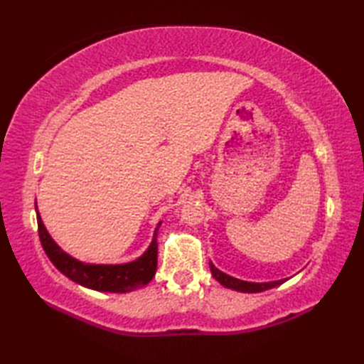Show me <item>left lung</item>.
<instances>
[{
  "instance_id": "1",
  "label": "left lung",
  "mask_w": 364,
  "mask_h": 364,
  "mask_svg": "<svg viewBox=\"0 0 364 364\" xmlns=\"http://www.w3.org/2000/svg\"><path fill=\"white\" fill-rule=\"evenodd\" d=\"M210 267H211V274L213 277L218 280L222 286H225V288L230 289H235L239 292H262V291H267L270 288H275V286H280L282 283L286 282L284 280H278V282H269V283H252V282H244V280H239V278L235 277H230L225 272H222L218 267H215L213 262L210 261Z\"/></svg>"
}]
</instances>
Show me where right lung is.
Masks as SVG:
<instances>
[{
	"label": "right lung",
	"instance_id": "right-lung-1",
	"mask_svg": "<svg viewBox=\"0 0 364 364\" xmlns=\"http://www.w3.org/2000/svg\"><path fill=\"white\" fill-rule=\"evenodd\" d=\"M38 237L46 257L50 258L54 266L58 267L65 277L75 283L86 286L89 289L102 292H129L142 286L149 284L156 274L158 266V230L153 233V241L149 249L137 259L127 262V264H86L78 259L72 258L60 247L53 241L48 231H46L41 214L37 211Z\"/></svg>",
	"mask_w": 364,
	"mask_h": 364
}]
</instances>
